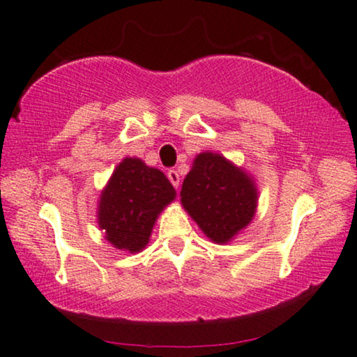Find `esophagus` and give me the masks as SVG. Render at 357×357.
<instances>
[{"label": "esophagus", "mask_w": 357, "mask_h": 357, "mask_svg": "<svg viewBox=\"0 0 357 357\" xmlns=\"http://www.w3.org/2000/svg\"><path fill=\"white\" fill-rule=\"evenodd\" d=\"M168 179H169V183L173 184L174 188H178V186H179V179H181V178H179L178 171H176V169H169V171H168Z\"/></svg>", "instance_id": "1"}]
</instances>
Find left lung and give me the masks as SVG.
Segmentation results:
<instances>
[{"mask_svg": "<svg viewBox=\"0 0 357 357\" xmlns=\"http://www.w3.org/2000/svg\"><path fill=\"white\" fill-rule=\"evenodd\" d=\"M181 202L212 242L224 243L254 218L257 191L249 176L224 156L201 153L183 183Z\"/></svg>", "mask_w": 357, "mask_h": 357, "instance_id": "8db88e82", "label": "left lung"}]
</instances>
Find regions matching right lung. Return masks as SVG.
Here are the masks:
<instances>
[{"label":"right lung","instance_id":"1","mask_svg":"<svg viewBox=\"0 0 357 357\" xmlns=\"http://www.w3.org/2000/svg\"><path fill=\"white\" fill-rule=\"evenodd\" d=\"M174 196V188L160 169L138 158H125L102 192L98 225L116 249L139 252L150 241L158 214Z\"/></svg>","mask_w":357,"mask_h":357}]
</instances>
